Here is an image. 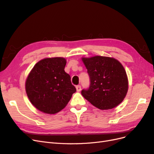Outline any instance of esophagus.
I'll return each instance as SVG.
<instances>
[{
    "instance_id": "1",
    "label": "esophagus",
    "mask_w": 154,
    "mask_h": 154,
    "mask_svg": "<svg viewBox=\"0 0 154 154\" xmlns=\"http://www.w3.org/2000/svg\"><path fill=\"white\" fill-rule=\"evenodd\" d=\"M76 88L77 92H80V91H81V86L80 85H77L76 87Z\"/></svg>"
}]
</instances>
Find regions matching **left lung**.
Here are the masks:
<instances>
[{
  "label": "left lung",
  "instance_id": "left-lung-1",
  "mask_svg": "<svg viewBox=\"0 0 154 154\" xmlns=\"http://www.w3.org/2000/svg\"><path fill=\"white\" fill-rule=\"evenodd\" d=\"M90 77L91 84L82 94L90 103L101 110L115 108L123 101L128 88L125 70L114 58L94 56L82 58Z\"/></svg>",
  "mask_w": 154,
  "mask_h": 154
}]
</instances>
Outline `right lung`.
Masks as SVG:
<instances>
[{
    "label": "right lung",
    "mask_w": 154,
    "mask_h": 154,
    "mask_svg": "<svg viewBox=\"0 0 154 154\" xmlns=\"http://www.w3.org/2000/svg\"><path fill=\"white\" fill-rule=\"evenodd\" d=\"M66 63L62 57L46 58L37 62L27 76V96L31 104L44 113L61 111L76 91L71 76L64 71Z\"/></svg>",
    "instance_id": "1"
}]
</instances>
